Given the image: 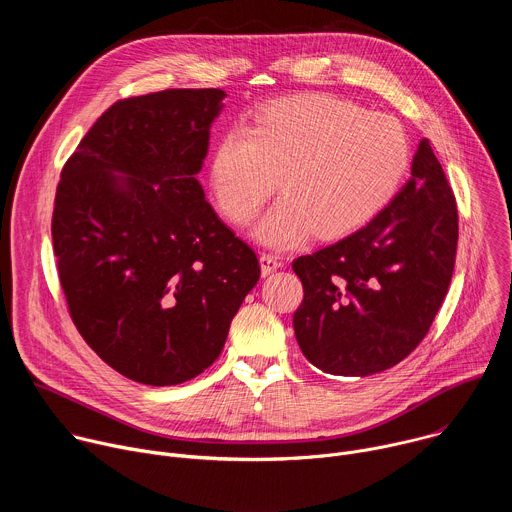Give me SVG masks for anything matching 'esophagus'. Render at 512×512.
Returning <instances> with one entry per match:
<instances>
[{
	"label": "esophagus",
	"mask_w": 512,
	"mask_h": 512,
	"mask_svg": "<svg viewBox=\"0 0 512 512\" xmlns=\"http://www.w3.org/2000/svg\"><path fill=\"white\" fill-rule=\"evenodd\" d=\"M259 263H261V273L263 275H269L273 271H277L281 267V257L275 255V253H269V251H263L259 255Z\"/></svg>",
	"instance_id": "esophagus-1"
}]
</instances>
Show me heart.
I'll use <instances>...</instances> for the list:
<instances>
[{
    "instance_id": "heart-1",
    "label": "heart",
    "mask_w": 512,
    "mask_h": 512,
    "mask_svg": "<svg viewBox=\"0 0 512 512\" xmlns=\"http://www.w3.org/2000/svg\"><path fill=\"white\" fill-rule=\"evenodd\" d=\"M411 158L401 123L324 95L277 99L247 129L216 141L210 158L214 198L235 225H249L279 186L257 237L289 247L312 233L346 235L395 196Z\"/></svg>"
}]
</instances>
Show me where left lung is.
<instances>
[{"instance_id": "obj_1", "label": "left lung", "mask_w": 512, "mask_h": 512, "mask_svg": "<svg viewBox=\"0 0 512 512\" xmlns=\"http://www.w3.org/2000/svg\"><path fill=\"white\" fill-rule=\"evenodd\" d=\"M458 206L427 139L411 180L369 225L291 267L304 300L294 330L304 356L328 375L369 377L425 338L454 273Z\"/></svg>"}]
</instances>
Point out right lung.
Here are the masks:
<instances>
[{
  "instance_id": "add662e5",
  "label": "right lung",
  "mask_w": 512,
  "mask_h": 512,
  "mask_svg": "<svg viewBox=\"0 0 512 512\" xmlns=\"http://www.w3.org/2000/svg\"><path fill=\"white\" fill-rule=\"evenodd\" d=\"M223 99L221 89L121 99L60 172L52 247L68 314L135 383L180 385L208 369L261 273L196 180Z\"/></svg>"
}]
</instances>
